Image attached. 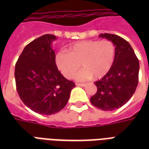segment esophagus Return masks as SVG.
<instances>
[{
    "label": "esophagus",
    "mask_w": 149,
    "mask_h": 149,
    "mask_svg": "<svg viewBox=\"0 0 149 149\" xmlns=\"http://www.w3.org/2000/svg\"><path fill=\"white\" fill-rule=\"evenodd\" d=\"M77 86L84 87V86H86V84H77Z\"/></svg>",
    "instance_id": "1"
}]
</instances>
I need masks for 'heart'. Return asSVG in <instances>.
I'll return each instance as SVG.
<instances>
[{
	"label": "heart",
	"mask_w": 149,
	"mask_h": 149,
	"mask_svg": "<svg viewBox=\"0 0 149 149\" xmlns=\"http://www.w3.org/2000/svg\"><path fill=\"white\" fill-rule=\"evenodd\" d=\"M116 48L111 41H82L70 45L69 52L60 51L56 54V63L65 77L71 79L76 76L79 81L101 79L111 70L115 59Z\"/></svg>",
	"instance_id": "b5f03b06"
}]
</instances>
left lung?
<instances>
[{
    "instance_id": "obj_1",
    "label": "left lung",
    "mask_w": 149,
    "mask_h": 149,
    "mask_svg": "<svg viewBox=\"0 0 149 149\" xmlns=\"http://www.w3.org/2000/svg\"><path fill=\"white\" fill-rule=\"evenodd\" d=\"M99 36L114 44L115 59L108 73L94 83L97 91L91 97V102L100 110L113 111L126 104L135 92L139 61L131 45L123 38L108 33Z\"/></svg>"
}]
</instances>
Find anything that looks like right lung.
I'll return each instance as SVG.
<instances>
[{
  "instance_id": "add662e5",
  "label": "right lung",
  "mask_w": 149,
  "mask_h": 149,
  "mask_svg": "<svg viewBox=\"0 0 149 149\" xmlns=\"http://www.w3.org/2000/svg\"><path fill=\"white\" fill-rule=\"evenodd\" d=\"M53 35H44L28 44L15 64L16 88L28 107L50 115L65 107L76 85L61 74L56 64Z\"/></svg>"
}]
</instances>
